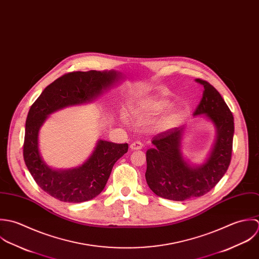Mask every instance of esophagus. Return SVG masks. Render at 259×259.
<instances>
[{
    "instance_id": "obj_1",
    "label": "esophagus",
    "mask_w": 259,
    "mask_h": 259,
    "mask_svg": "<svg viewBox=\"0 0 259 259\" xmlns=\"http://www.w3.org/2000/svg\"><path fill=\"white\" fill-rule=\"evenodd\" d=\"M142 147H143V144L139 141H135V142L131 143V145H130L131 150H140Z\"/></svg>"
}]
</instances>
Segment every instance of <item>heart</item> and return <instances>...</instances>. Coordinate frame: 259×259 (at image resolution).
Masks as SVG:
<instances>
[{
    "instance_id": "heart-1",
    "label": "heart",
    "mask_w": 259,
    "mask_h": 259,
    "mask_svg": "<svg viewBox=\"0 0 259 259\" xmlns=\"http://www.w3.org/2000/svg\"><path fill=\"white\" fill-rule=\"evenodd\" d=\"M170 101L166 98H151L141 101L132 111V118L138 125H147L152 123L169 106ZM186 115V108L179 106L173 108L159 122L158 126L162 130L171 129L180 124ZM123 122H126L122 118Z\"/></svg>"
}]
</instances>
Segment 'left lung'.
<instances>
[{
  "mask_svg": "<svg viewBox=\"0 0 259 259\" xmlns=\"http://www.w3.org/2000/svg\"><path fill=\"white\" fill-rule=\"evenodd\" d=\"M204 88L194 115L204 114L214 124L216 138L206 161L200 166L187 163L181 153L184 126L162 132L146 152L145 173L149 188L157 196L174 201L200 197L209 192L226 173L232 154L234 119L219 92L208 82L196 79Z\"/></svg>",
  "mask_w": 259,
  "mask_h": 259,
  "instance_id": "left-lung-1",
  "label": "left lung"
}]
</instances>
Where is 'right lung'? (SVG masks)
<instances>
[{
  "label": "right lung",
  "mask_w": 259,
  "mask_h": 259,
  "mask_svg": "<svg viewBox=\"0 0 259 259\" xmlns=\"http://www.w3.org/2000/svg\"><path fill=\"white\" fill-rule=\"evenodd\" d=\"M121 79L115 71L71 72L45 88L31 106L26 120L24 160L36 183L54 198L70 203L91 200L99 195L116 161L128 151V144L99 140L95 150L81 166L56 170L39 151V131L48 115L68 106L92 102L104 90Z\"/></svg>",
  "instance_id": "add662e5"
}]
</instances>
